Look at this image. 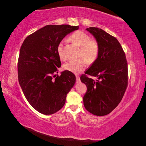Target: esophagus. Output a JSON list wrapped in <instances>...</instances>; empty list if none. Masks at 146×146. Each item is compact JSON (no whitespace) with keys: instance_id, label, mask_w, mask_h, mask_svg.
I'll return each mask as SVG.
<instances>
[{"instance_id":"obj_1","label":"esophagus","mask_w":146,"mask_h":146,"mask_svg":"<svg viewBox=\"0 0 146 146\" xmlns=\"http://www.w3.org/2000/svg\"><path fill=\"white\" fill-rule=\"evenodd\" d=\"M76 82L77 83H79L80 82V77L78 75L76 76Z\"/></svg>"}]
</instances>
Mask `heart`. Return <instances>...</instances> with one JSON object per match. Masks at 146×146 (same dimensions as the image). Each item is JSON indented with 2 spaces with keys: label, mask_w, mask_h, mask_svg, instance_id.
Listing matches in <instances>:
<instances>
[{
  "label": "heart",
  "mask_w": 146,
  "mask_h": 146,
  "mask_svg": "<svg viewBox=\"0 0 146 146\" xmlns=\"http://www.w3.org/2000/svg\"><path fill=\"white\" fill-rule=\"evenodd\" d=\"M70 40L80 47L78 56L80 58L71 60L64 64L63 68L71 72L78 74L85 70L87 63L92 64L98 58L100 46L98 41L91 39L90 35L83 31H78L70 36ZM57 52L61 60H65L66 56L64 53L63 42L59 43Z\"/></svg>",
  "instance_id": "heart-1"
}]
</instances>
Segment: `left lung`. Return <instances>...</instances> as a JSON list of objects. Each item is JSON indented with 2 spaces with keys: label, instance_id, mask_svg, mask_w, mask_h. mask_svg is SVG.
<instances>
[{
  "label": "left lung",
  "instance_id": "1",
  "mask_svg": "<svg viewBox=\"0 0 146 146\" xmlns=\"http://www.w3.org/2000/svg\"><path fill=\"white\" fill-rule=\"evenodd\" d=\"M86 30L100 46L98 58L81 76L87 90L83 97L85 108L97 116L108 115L118 106L128 83L127 62L124 51L115 37L98 27ZM97 78L96 81L87 75Z\"/></svg>",
  "mask_w": 146,
  "mask_h": 146
}]
</instances>
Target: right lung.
Returning a JSON list of instances; mask_svg holds the SVG:
<instances>
[{
  "mask_svg": "<svg viewBox=\"0 0 146 146\" xmlns=\"http://www.w3.org/2000/svg\"><path fill=\"white\" fill-rule=\"evenodd\" d=\"M79 29L70 25H45L24 40L18 60L19 81L25 98L38 112L51 115L63 108L76 76L61 65L57 47L66 35Z\"/></svg>",
  "mask_w": 146,
  "mask_h": 146,
  "instance_id": "1",
  "label": "right lung"
}]
</instances>
